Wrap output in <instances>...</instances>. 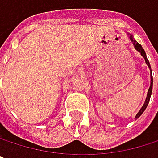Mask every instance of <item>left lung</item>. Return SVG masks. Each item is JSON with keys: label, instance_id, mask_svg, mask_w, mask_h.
Wrapping results in <instances>:
<instances>
[{"label": "left lung", "instance_id": "obj_1", "mask_svg": "<svg viewBox=\"0 0 158 158\" xmlns=\"http://www.w3.org/2000/svg\"><path fill=\"white\" fill-rule=\"evenodd\" d=\"M128 35H129V34H128ZM129 37H130L131 42H132V43H133V45L135 46V48L138 52H140L141 56H143V57L144 58L145 63H146V65L148 66V68L150 69V71H151V67H150L149 61H148V59H147V57H146V54H145V52H144L143 48H142V46L135 40V38H134V36H133L132 35H130V36H129ZM152 89H153V77H152V71H151V81H150V87H149V89H148V92H147V96H146V99H145V102H144V103H143V107L140 109V110L138 111V113L136 114L135 119L139 118V117L141 116V114H142L143 112L144 111V110L146 109V107H147V105H148V103H149V101H150L151 94H152Z\"/></svg>", "mask_w": 158, "mask_h": 158}]
</instances>
